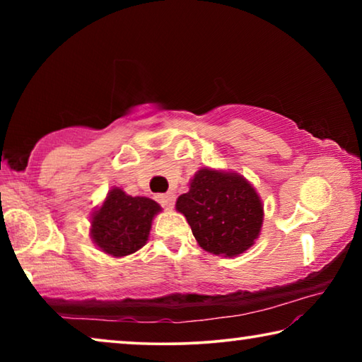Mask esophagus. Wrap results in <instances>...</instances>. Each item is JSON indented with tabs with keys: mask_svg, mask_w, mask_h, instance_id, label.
<instances>
[{
	"mask_svg": "<svg viewBox=\"0 0 362 362\" xmlns=\"http://www.w3.org/2000/svg\"><path fill=\"white\" fill-rule=\"evenodd\" d=\"M158 203L161 204L164 209H173L174 207V201H175V196L173 193H166V194H158Z\"/></svg>",
	"mask_w": 362,
	"mask_h": 362,
	"instance_id": "34e87169",
	"label": "esophagus"
}]
</instances>
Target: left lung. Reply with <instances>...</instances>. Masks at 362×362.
I'll list each match as a JSON object with an SVG mask.
<instances>
[{
    "label": "left lung",
    "instance_id": "1",
    "mask_svg": "<svg viewBox=\"0 0 362 362\" xmlns=\"http://www.w3.org/2000/svg\"><path fill=\"white\" fill-rule=\"evenodd\" d=\"M175 209L192 226L206 252L238 257L260 236L263 204L252 183L235 170L201 168L189 189L177 198Z\"/></svg>",
    "mask_w": 362,
    "mask_h": 362
}]
</instances>
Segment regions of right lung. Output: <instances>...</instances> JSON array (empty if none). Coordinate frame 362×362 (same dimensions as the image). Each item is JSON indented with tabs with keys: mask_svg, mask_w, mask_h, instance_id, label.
I'll return each instance as SVG.
<instances>
[{
	"mask_svg": "<svg viewBox=\"0 0 362 362\" xmlns=\"http://www.w3.org/2000/svg\"><path fill=\"white\" fill-rule=\"evenodd\" d=\"M161 211L156 201L113 187L90 216V240L115 259L131 255L148 241L153 218Z\"/></svg>",
	"mask_w": 362,
	"mask_h": 362,
	"instance_id": "1",
	"label": "right lung"
}]
</instances>
